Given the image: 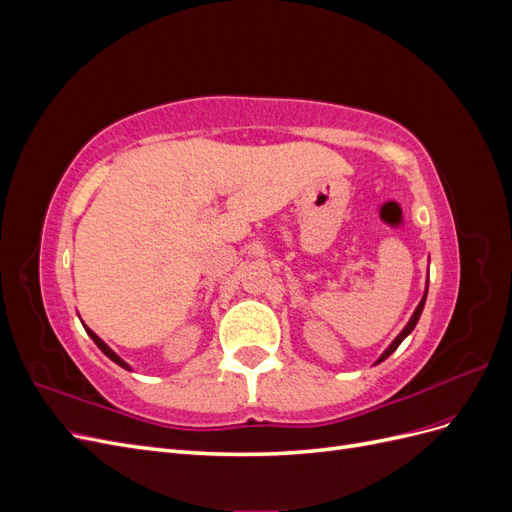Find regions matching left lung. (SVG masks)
Returning <instances> with one entry per match:
<instances>
[{
    "mask_svg": "<svg viewBox=\"0 0 512 512\" xmlns=\"http://www.w3.org/2000/svg\"><path fill=\"white\" fill-rule=\"evenodd\" d=\"M425 299H427V292H425V297L421 299V303H418V307L414 309V314H412V318H410V322L406 324V329L404 331H401L397 337H395V342L389 346V348H386L384 352H382V356H380V359H378V363H382L384 359H386V356H391L397 348H399V344L401 342H404V339L412 333V329L416 327V322H418V318H421V314H423V307H425Z\"/></svg>",
    "mask_w": 512,
    "mask_h": 512,
    "instance_id": "8db88e82",
    "label": "left lung"
}]
</instances>
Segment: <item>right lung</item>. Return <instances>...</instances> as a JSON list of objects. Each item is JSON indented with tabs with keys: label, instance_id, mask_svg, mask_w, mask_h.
I'll list each match as a JSON object with an SVG mask.
<instances>
[{
	"label": "right lung",
	"instance_id": "obj_1",
	"mask_svg": "<svg viewBox=\"0 0 512 512\" xmlns=\"http://www.w3.org/2000/svg\"><path fill=\"white\" fill-rule=\"evenodd\" d=\"M85 331L89 333V337H91V339H94V344H96V346H98V348H100V350H102V352H104V354L108 356V359H111V361H115V363H117L119 367H123V369H130V365H128L126 361H121V359H119V356H117V354H115V352H113L111 348H108V346H106V344L102 342V339H100V337H98V335H96L94 331H89L87 327H85Z\"/></svg>",
	"mask_w": 512,
	"mask_h": 512
}]
</instances>
